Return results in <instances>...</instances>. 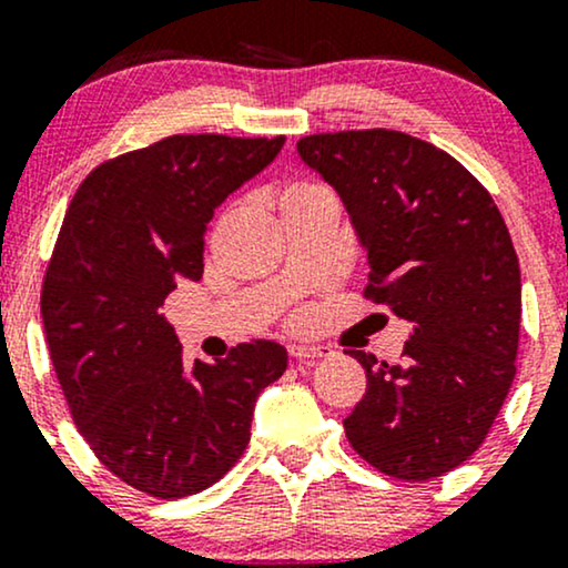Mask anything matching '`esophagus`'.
<instances>
[{"instance_id":"obj_1","label":"esophagus","mask_w":568,"mask_h":568,"mask_svg":"<svg viewBox=\"0 0 568 568\" xmlns=\"http://www.w3.org/2000/svg\"><path fill=\"white\" fill-rule=\"evenodd\" d=\"M288 352H291V357H296V361H315V357L334 355V349L325 347V344H310V342L291 344Z\"/></svg>"}]
</instances>
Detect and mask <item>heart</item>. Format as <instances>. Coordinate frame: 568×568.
Returning a JSON list of instances; mask_svg holds the SVG:
<instances>
[{"label":"heart","instance_id":"1","mask_svg":"<svg viewBox=\"0 0 568 568\" xmlns=\"http://www.w3.org/2000/svg\"><path fill=\"white\" fill-rule=\"evenodd\" d=\"M312 189H317V186H315V184H304V181H298V184H291L288 189H285L283 200L298 197V194H306V192H312Z\"/></svg>","mask_w":568,"mask_h":568}]
</instances>
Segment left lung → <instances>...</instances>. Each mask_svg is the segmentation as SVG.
Masks as SVG:
<instances>
[{
    "label": "left lung",
    "instance_id": "left-lung-1",
    "mask_svg": "<svg viewBox=\"0 0 568 568\" xmlns=\"http://www.w3.org/2000/svg\"><path fill=\"white\" fill-rule=\"evenodd\" d=\"M296 149L347 207L366 296L410 325L395 366L347 349L368 379L347 440L384 475L438 478L478 452L515 376L520 270L505 219L465 165L408 133H317Z\"/></svg>",
    "mask_w": 568,
    "mask_h": 568
}]
</instances>
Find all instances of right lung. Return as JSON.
Here are the masks:
<instances>
[{"label":"right lung","mask_w":568,"mask_h":568,"mask_svg":"<svg viewBox=\"0 0 568 568\" xmlns=\"http://www.w3.org/2000/svg\"><path fill=\"white\" fill-rule=\"evenodd\" d=\"M285 139L171 135L98 165L77 189L42 285L50 357L74 425L128 486L181 499L224 478L251 440L256 397L288 368L277 342L189 368L160 312L202 277L216 207Z\"/></svg>","instance_id":"add662e5"}]
</instances>
